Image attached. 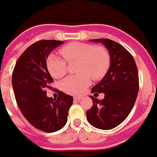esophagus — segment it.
<instances>
[{
  "instance_id": "obj_1",
  "label": "esophagus",
  "mask_w": 157,
  "mask_h": 157,
  "mask_svg": "<svg viewBox=\"0 0 157 157\" xmlns=\"http://www.w3.org/2000/svg\"><path fill=\"white\" fill-rule=\"evenodd\" d=\"M74 99L75 100H81V99H82V98L81 97H75Z\"/></svg>"
}]
</instances>
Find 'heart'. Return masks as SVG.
Returning a JSON list of instances; mask_svg holds the SVG:
<instances>
[{"mask_svg": "<svg viewBox=\"0 0 157 157\" xmlns=\"http://www.w3.org/2000/svg\"><path fill=\"white\" fill-rule=\"evenodd\" d=\"M59 53L63 58L55 54L48 56V69L54 78H63L67 72V62L78 60L76 71L81 74L67 77L61 85L63 91L72 95L83 94L91 84V78L95 81L102 79L111 63L109 51L103 46L76 42L62 47Z\"/></svg>", "mask_w": 157, "mask_h": 157, "instance_id": "b5f03b06", "label": "heart"}]
</instances>
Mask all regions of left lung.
<instances>
[{"label":"left lung","mask_w":157,"mask_h":157,"mask_svg":"<svg viewBox=\"0 0 157 157\" xmlns=\"http://www.w3.org/2000/svg\"><path fill=\"white\" fill-rule=\"evenodd\" d=\"M90 41L103 43L110 54L111 63L106 75L91 90L98 95L103 93L105 98L100 101L90 96L93 106L86 117L93 127L110 130L123 123L135 105L139 92L138 69L133 56L119 43L108 39Z\"/></svg>","instance_id":"8db88e82"}]
</instances>
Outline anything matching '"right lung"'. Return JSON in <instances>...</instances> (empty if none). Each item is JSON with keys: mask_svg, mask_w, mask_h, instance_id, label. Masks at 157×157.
Returning <instances> with one entry per match:
<instances>
[{"mask_svg": "<svg viewBox=\"0 0 157 157\" xmlns=\"http://www.w3.org/2000/svg\"><path fill=\"white\" fill-rule=\"evenodd\" d=\"M63 43L58 40H40L30 45L17 60L12 85L15 99L26 120L45 132H57L65 126L73 98L59 92L57 99L47 96L53 79L47 67L52 50Z\"/></svg>", "mask_w": 157, "mask_h": 157, "instance_id": "right-lung-1", "label": "right lung"}]
</instances>
